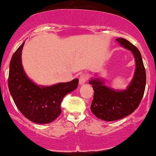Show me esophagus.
I'll return each mask as SVG.
<instances>
[{
	"mask_svg": "<svg viewBox=\"0 0 156 156\" xmlns=\"http://www.w3.org/2000/svg\"><path fill=\"white\" fill-rule=\"evenodd\" d=\"M88 78H89V77H88L87 74H85V73L80 75L79 77V84L80 85H83V83H85L87 81Z\"/></svg>",
	"mask_w": 156,
	"mask_h": 156,
	"instance_id": "esophagus-1",
	"label": "esophagus"
}]
</instances>
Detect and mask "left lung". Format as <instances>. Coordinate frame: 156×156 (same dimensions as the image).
Segmentation results:
<instances>
[{
  "label": "left lung",
  "instance_id": "obj_1",
  "mask_svg": "<svg viewBox=\"0 0 156 156\" xmlns=\"http://www.w3.org/2000/svg\"><path fill=\"white\" fill-rule=\"evenodd\" d=\"M116 41L132 52L136 69L132 80L125 90L119 91L108 87L100 78L89 80L94 91L91 112L98 119L106 121H117L132 114L141 102L146 85L145 69L140 51L124 38H116Z\"/></svg>",
  "mask_w": 156,
  "mask_h": 156
}]
</instances>
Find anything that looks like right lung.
<instances>
[{
	"instance_id": "1",
	"label": "right lung",
	"mask_w": 156,
	"mask_h": 156,
	"mask_svg": "<svg viewBox=\"0 0 156 156\" xmlns=\"http://www.w3.org/2000/svg\"><path fill=\"white\" fill-rule=\"evenodd\" d=\"M24 42L13 54L9 65V89L20 112L30 121L40 124L54 121L62 112L60 105L65 95L78 87V79L49 86H40L24 73L22 51Z\"/></svg>"
}]
</instances>
